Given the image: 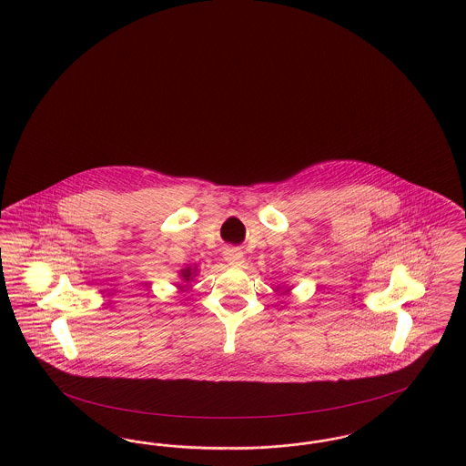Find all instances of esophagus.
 I'll return each instance as SVG.
<instances>
[{"mask_svg": "<svg viewBox=\"0 0 466 466\" xmlns=\"http://www.w3.org/2000/svg\"><path fill=\"white\" fill-rule=\"evenodd\" d=\"M224 260L230 265V267H242L244 263V253L241 249L236 248H228L224 251Z\"/></svg>", "mask_w": 466, "mask_h": 466, "instance_id": "esophagus-1", "label": "esophagus"}]
</instances>
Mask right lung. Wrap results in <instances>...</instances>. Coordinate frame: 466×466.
<instances>
[{
	"mask_svg": "<svg viewBox=\"0 0 466 466\" xmlns=\"http://www.w3.org/2000/svg\"><path fill=\"white\" fill-rule=\"evenodd\" d=\"M178 276H180L182 282H190V280L198 276V267H196V265H194V267H186V268L180 270ZM177 286H180V284H177Z\"/></svg>",
	"mask_w": 466,
	"mask_h": 466,
	"instance_id": "add662e5",
	"label": "right lung"
}]
</instances>
